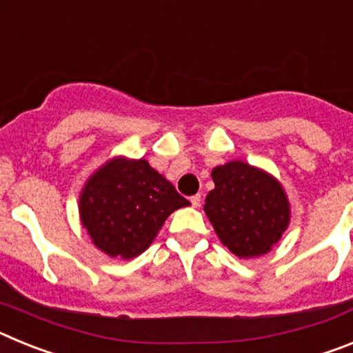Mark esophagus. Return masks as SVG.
Returning a JSON list of instances; mask_svg holds the SVG:
<instances>
[{"label":"esophagus","instance_id":"1","mask_svg":"<svg viewBox=\"0 0 353 353\" xmlns=\"http://www.w3.org/2000/svg\"><path fill=\"white\" fill-rule=\"evenodd\" d=\"M191 205H192V207H194V208H198L199 205H201V196H199V194L192 196V198H191Z\"/></svg>","mask_w":353,"mask_h":353}]
</instances>
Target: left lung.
Segmentation results:
<instances>
[{
	"label": "left lung",
	"instance_id": "obj_1",
	"mask_svg": "<svg viewBox=\"0 0 353 353\" xmlns=\"http://www.w3.org/2000/svg\"><path fill=\"white\" fill-rule=\"evenodd\" d=\"M212 180L203 210L223 245L244 260L272 251L292 217L281 182L244 161L215 166Z\"/></svg>",
	"mask_w": 353,
	"mask_h": 353
}]
</instances>
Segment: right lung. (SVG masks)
Returning <instances> with one entry per match:
<instances>
[{
	"label": "right lung",
	"instance_id": "obj_1",
	"mask_svg": "<svg viewBox=\"0 0 353 353\" xmlns=\"http://www.w3.org/2000/svg\"><path fill=\"white\" fill-rule=\"evenodd\" d=\"M189 205L146 159L117 155L84 182L79 219L99 251L130 260L150 248L174 210Z\"/></svg>",
	"mask_w": 353,
	"mask_h": 353
}]
</instances>
